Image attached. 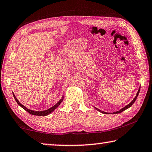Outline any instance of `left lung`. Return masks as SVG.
I'll use <instances>...</instances> for the list:
<instances>
[{
	"label": "left lung",
	"mask_w": 152,
	"mask_h": 152,
	"mask_svg": "<svg viewBox=\"0 0 152 152\" xmlns=\"http://www.w3.org/2000/svg\"><path fill=\"white\" fill-rule=\"evenodd\" d=\"M140 88L138 90V91H137V94H136V96H135V97L134 98V99H133V101H132V102H131L129 104H127V106H125V107H123V108H122V109H121V110H118V111H116V112H115V113H114V114H117V113H121V112H123V111H124V110H126V109H128V108H129L130 107H132V104H133V103H134V102H135V100H136V99H137V96H138V94H139V93H140ZM95 109H96L97 110H99V111H100V112H101L102 113H104V114H105V113H106V114H107H107H108V113H106V112H104V111H102V110H99V109H96V107H95Z\"/></svg>",
	"instance_id": "left-lung-1"
}]
</instances>
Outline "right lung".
Masks as SVG:
<instances>
[{
  "instance_id": "1",
  "label": "right lung",
  "mask_w": 152,
  "mask_h": 152,
  "mask_svg": "<svg viewBox=\"0 0 152 152\" xmlns=\"http://www.w3.org/2000/svg\"><path fill=\"white\" fill-rule=\"evenodd\" d=\"M12 94H13V96L15 98V101H16V102H17V104L19 105L20 107H21L23 109H25L26 111H27L29 113H30V114H31L33 115H37V116H46V115H48L49 114H50V113L51 112H53V110H54L56 108H58L59 107V105L60 104V103L61 102L63 101L64 100V96H62V98L57 103H56L54 106H53L52 107L50 108L49 109H47L45 110H43V111H35V110H30L29 109H27V107H25L24 105H23L21 103H20L19 101H18L17 99L16 98V96H15V95L14 94V93H12Z\"/></svg>"
}]
</instances>
